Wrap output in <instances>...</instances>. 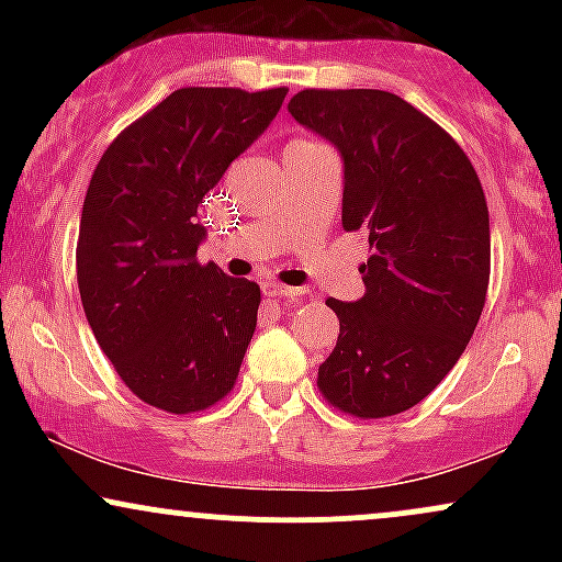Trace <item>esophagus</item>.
<instances>
[{"instance_id":"1","label":"esophagus","mask_w":562,"mask_h":562,"mask_svg":"<svg viewBox=\"0 0 562 562\" xmlns=\"http://www.w3.org/2000/svg\"><path fill=\"white\" fill-rule=\"evenodd\" d=\"M261 288H263V295H269V299H301L303 295L301 288L280 285V282H274V280H267Z\"/></svg>"}]
</instances>
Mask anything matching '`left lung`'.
I'll return each instance as SVG.
<instances>
[{
  "label": "left lung",
  "instance_id": "left-lung-1",
  "mask_svg": "<svg viewBox=\"0 0 562 562\" xmlns=\"http://www.w3.org/2000/svg\"><path fill=\"white\" fill-rule=\"evenodd\" d=\"M288 111L344 158L346 232H370L364 295L327 299L340 333L322 396L378 420L423 402L465 351L492 272L479 173L436 121L383 89H303Z\"/></svg>",
  "mask_w": 562,
  "mask_h": 562
}]
</instances>
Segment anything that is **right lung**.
Wrapping results in <instances>:
<instances>
[{
    "label": "right lung",
    "instance_id": "1",
    "mask_svg": "<svg viewBox=\"0 0 562 562\" xmlns=\"http://www.w3.org/2000/svg\"><path fill=\"white\" fill-rule=\"evenodd\" d=\"M285 94L177 89L108 145L83 198V314L126 389L171 415L222 402L254 338L261 290L198 263V205Z\"/></svg>",
    "mask_w": 562,
    "mask_h": 562
}]
</instances>
